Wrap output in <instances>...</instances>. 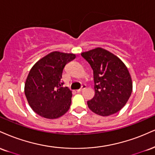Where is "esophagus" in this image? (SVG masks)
Segmentation results:
<instances>
[{
	"label": "esophagus",
	"instance_id": "esophagus-1",
	"mask_svg": "<svg viewBox=\"0 0 155 155\" xmlns=\"http://www.w3.org/2000/svg\"><path fill=\"white\" fill-rule=\"evenodd\" d=\"M85 88H87V85H86V84H83L82 86H81V88H80L79 89H78L77 92H81V91H82L83 89H84Z\"/></svg>",
	"mask_w": 155,
	"mask_h": 155
}]
</instances>
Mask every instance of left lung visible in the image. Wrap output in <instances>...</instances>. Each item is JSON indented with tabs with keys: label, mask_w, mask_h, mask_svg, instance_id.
<instances>
[{
	"label": "left lung",
	"mask_w": 155,
	"mask_h": 155,
	"mask_svg": "<svg viewBox=\"0 0 155 155\" xmlns=\"http://www.w3.org/2000/svg\"><path fill=\"white\" fill-rule=\"evenodd\" d=\"M81 56L93 70L94 94L87 101L89 109L101 116H108L120 111L131 96V77L121 60L103 48L84 52Z\"/></svg>",
	"instance_id": "left-lung-1"
}]
</instances>
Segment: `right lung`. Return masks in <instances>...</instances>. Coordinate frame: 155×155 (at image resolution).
<instances>
[{"instance_id":"1","label":"right lung","mask_w":155,"mask_h":155,"mask_svg":"<svg viewBox=\"0 0 155 155\" xmlns=\"http://www.w3.org/2000/svg\"><path fill=\"white\" fill-rule=\"evenodd\" d=\"M75 58V54L54 51L39 60L29 71L24 93L37 114L55 119L69 110L72 92L63 87L61 79L65 66Z\"/></svg>"}]
</instances>
